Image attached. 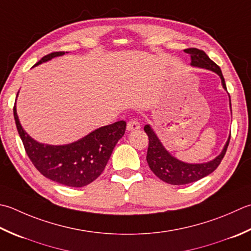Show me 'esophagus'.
<instances>
[{"label":"esophagus","mask_w":251,"mask_h":251,"mask_svg":"<svg viewBox=\"0 0 251 251\" xmlns=\"http://www.w3.org/2000/svg\"><path fill=\"white\" fill-rule=\"evenodd\" d=\"M139 128H140V124H139L138 121L130 120L128 123H127V130H128V131L138 130Z\"/></svg>","instance_id":"obj_1"}]
</instances>
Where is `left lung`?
<instances>
[{
	"instance_id": "1",
	"label": "left lung",
	"mask_w": 251,
	"mask_h": 251,
	"mask_svg": "<svg viewBox=\"0 0 251 251\" xmlns=\"http://www.w3.org/2000/svg\"><path fill=\"white\" fill-rule=\"evenodd\" d=\"M185 52L190 54L191 66L205 68V70L212 71L215 74H218L221 78V82H222L223 88L226 90V85H225V80L222 75V72H221V68L212 60H210V57L207 54L202 50H199V49L196 48L186 49ZM145 131L149 137V147L148 152H147V162H148L149 168L161 180H163L165 183L171 185L190 184L212 173V172L220 165L221 161L224 158L230 139L229 135L222 152H221L217 158H214L213 160H211L209 162H205V163L195 164L186 163V162L176 159L175 156L172 155L170 152L164 148V146L162 145L159 137L156 136L154 130L151 128L150 125L145 126Z\"/></svg>"
}]
</instances>
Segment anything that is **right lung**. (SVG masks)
Here are the masks:
<instances>
[{
    "instance_id": "add662e5",
    "label": "right lung",
    "mask_w": 251,
    "mask_h": 251,
    "mask_svg": "<svg viewBox=\"0 0 251 251\" xmlns=\"http://www.w3.org/2000/svg\"><path fill=\"white\" fill-rule=\"evenodd\" d=\"M64 54L65 52L48 54L34 66ZM14 119L25 150L36 169L47 178L70 187H83L99 177L117 141L126 130V122L120 121L100 127L72 144L53 146L40 144L24 130L17 115L16 103Z\"/></svg>"
}]
</instances>
